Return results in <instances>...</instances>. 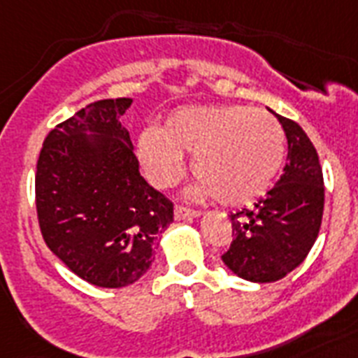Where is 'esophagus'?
<instances>
[{
  "mask_svg": "<svg viewBox=\"0 0 358 358\" xmlns=\"http://www.w3.org/2000/svg\"><path fill=\"white\" fill-rule=\"evenodd\" d=\"M200 211L196 209H191V208H184V206H176L174 208V217L176 219H189V217H199Z\"/></svg>",
  "mask_w": 358,
  "mask_h": 358,
  "instance_id": "1",
  "label": "esophagus"
}]
</instances>
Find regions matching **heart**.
Segmentation results:
<instances>
[{"label": "heart", "mask_w": 358, "mask_h": 358, "mask_svg": "<svg viewBox=\"0 0 358 358\" xmlns=\"http://www.w3.org/2000/svg\"><path fill=\"white\" fill-rule=\"evenodd\" d=\"M139 159L158 187L184 176L182 156L191 158L196 196L245 206L261 199L285 159V132L278 119L243 104L185 106L174 110L162 130H145Z\"/></svg>", "instance_id": "b5f03b06"}]
</instances>
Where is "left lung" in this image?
Masks as SVG:
<instances>
[{"instance_id": "obj_1", "label": "left lung", "mask_w": 358, "mask_h": 358, "mask_svg": "<svg viewBox=\"0 0 358 358\" xmlns=\"http://www.w3.org/2000/svg\"><path fill=\"white\" fill-rule=\"evenodd\" d=\"M289 143L278 184L252 209L229 215L234 241L222 261L234 274L254 283H272L307 257L324 215V174L307 134L292 119L274 113Z\"/></svg>"}]
</instances>
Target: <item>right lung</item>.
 <instances>
[{
	"label": "right lung",
	"mask_w": 358,
	"mask_h": 358,
	"mask_svg": "<svg viewBox=\"0 0 358 358\" xmlns=\"http://www.w3.org/2000/svg\"><path fill=\"white\" fill-rule=\"evenodd\" d=\"M130 104L127 97L95 101L57 124L34 176L45 245L80 280L104 289L138 281L158 234L173 222V202L139 174L119 121Z\"/></svg>",
	"instance_id": "1"
}]
</instances>
